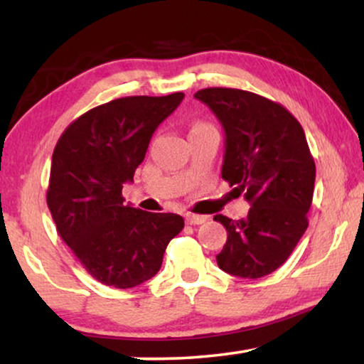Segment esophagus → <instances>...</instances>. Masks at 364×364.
Masks as SVG:
<instances>
[{
    "label": "esophagus",
    "mask_w": 364,
    "mask_h": 364,
    "mask_svg": "<svg viewBox=\"0 0 364 364\" xmlns=\"http://www.w3.org/2000/svg\"><path fill=\"white\" fill-rule=\"evenodd\" d=\"M186 220L188 225H200L207 220V215H197V213H187Z\"/></svg>",
    "instance_id": "esophagus-1"
}]
</instances>
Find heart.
Listing matches in <instances>:
<instances>
[{"label":"heart","instance_id":"b5f03b06","mask_svg":"<svg viewBox=\"0 0 364 364\" xmlns=\"http://www.w3.org/2000/svg\"><path fill=\"white\" fill-rule=\"evenodd\" d=\"M202 126H210V124H207V122H196V124H193V127H192V129H196V127H202Z\"/></svg>","mask_w":364,"mask_h":364}]
</instances>
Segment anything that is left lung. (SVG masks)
Returning a JSON list of instances; mask_svg holds the SVG:
<instances>
[{"mask_svg": "<svg viewBox=\"0 0 364 364\" xmlns=\"http://www.w3.org/2000/svg\"><path fill=\"white\" fill-rule=\"evenodd\" d=\"M193 97L225 131L222 178L252 205L240 220L213 217L228 233L218 267L242 278L270 275L308 227L316 167L301 124L282 104L242 89L207 87Z\"/></svg>", "mask_w": 364, "mask_h": 364, "instance_id": "1", "label": "left lung"}]
</instances>
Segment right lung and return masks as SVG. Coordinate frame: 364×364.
<instances>
[{
    "label": "right lung",
    "instance_id": "right-lung-1",
    "mask_svg": "<svg viewBox=\"0 0 364 364\" xmlns=\"http://www.w3.org/2000/svg\"><path fill=\"white\" fill-rule=\"evenodd\" d=\"M182 99L183 92L114 99L69 124L54 147L48 207L59 237L104 285L132 288L152 278L183 228L177 213L139 210L122 197L154 131Z\"/></svg>",
    "mask_w": 364,
    "mask_h": 364
}]
</instances>
